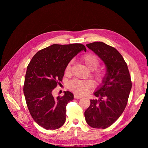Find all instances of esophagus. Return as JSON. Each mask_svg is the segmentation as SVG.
<instances>
[{"label":"esophagus","instance_id":"34e87169","mask_svg":"<svg viewBox=\"0 0 148 148\" xmlns=\"http://www.w3.org/2000/svg\"><path fill=\"white\" fill-rule=\"evenodd\" d=\"M74 97L75 98V99H81V98H82V96H79L78 95H75Z\"/></svg>","mask_w":148,"mask_h":148}]
</instances>
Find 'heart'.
<instances>
[{
	"label": "heart",
	"mask_w": 148,
	"mask_h": 148,
	"mask_svg": "<svg viewBox=\"0 0 148 148\" xmlns=\"http://www.w3.org/2000/svg\"><path fill=\"white\" fill-rule=\"evenodd\" d=\"M82 61L86 66L87 68L90 70H95L99 65V60L98 57L94 53H87L82 57ZM71 62L67 65L65 69V72L69 73L71 69ZM93 76L97 79H101L103 77V73L101 71H97L95 73H93ZM93 82L90 79H73L71 80L68 83V88L78 95H84L86 94L90 88L93 86Z\"/></svg>",
	"instance_id": "heart-1"
}]
</instances>
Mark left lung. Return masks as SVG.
Segmentation results:
<instances>
[{
    "label": "left lung",
    "mask_w": 148,
    "mask_h": 148,
    "mask_svg": "<svg viewBox=\"0 0 148 148\" xmlns=\"http://www.w3.org/2000/svg\"><path fill=\"white\" fill-rule=\"evenodd\" d=\"M86 46L104 62L106 73L84 112L87 123L95 128L110 127L122 115L126 107L132 89L128 69L122 56L113 47L102 42H94Z\"/></svg>",
    "instance_id": "left-lung-1"
}]
</instances>
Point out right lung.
Here are the masks:
<instances>
[{"instance_id": "add662e5", "label": "right lung", "mask_w": 148, "mask_h": 148, "mask_svg": "<svg viewBox=\"0 0 148 148\" xmlns=\"http://www.w3.org/2000/svg\"><path fill=\"white\" fill-rule=\"evenodd\" d=\"M82 51V44H53L38 51L28 65L23 92L29 113L39 125L56 130L66 120V106L74 99L73 93L64 91L63 96L53 97L52 92L62 82L66 66Z\"/></svg>"}]
</instances>
